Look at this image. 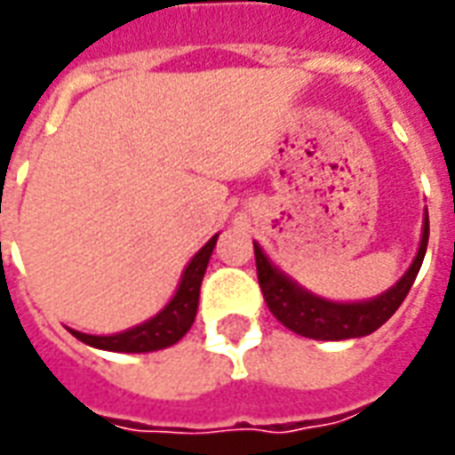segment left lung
Segmentation results:
<instances>
[{
  "label": "left lung",
  "instance_id": "1",
  "mask_svg": "<svg viewBox=\"0 0 455 455\" xmlns=\"http://www.w3.org/2000/svg\"><path fill=\"white\" fill-rule=\"evenodd\" d=\"M426 245H428V210L424 212L419 252L409 269L387 292L377 294L371 299H362V302H334V299H324L319 294L309 292L290 275H284L277 265H272L265 250L255 243L258 280L269 312L280 319L284 327L292 329L294 334L319 341L356 339V337H366L377 331L399 309L421 269Z\"/></svg>",
  "mask_w": 455,
  "mask_h": 455
}]
</instances>
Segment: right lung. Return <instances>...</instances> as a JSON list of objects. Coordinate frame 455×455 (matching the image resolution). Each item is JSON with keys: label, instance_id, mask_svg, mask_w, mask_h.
Segmentation results:
<instances>
[{"label": "right lung", "instance_id": "1", "mask_svg": "<svg viewBox=\"0 0 455 455\" xmlns=\"http://www.w3.org/2000/svg\"><path fill=\"white\" fill-rule=\"evenodd\" d=\"M218 235H212L205 245L197 250L193 259L188 262V267L180 275L178 290L171 297V302L163 307L158 315H153L146 322H140L136 327L126 329V331H116V334H84L76 329H68L78 341L89 344L93 349H103V352H126V354H146L158 352L165 347H173L175 341L186 337V331L193 327L197 315V299H200V284H203V275L208 269L210 255L215 250Z\"/></svg>", "mask_w": 455, "mask_h": 455}]
</instances>
